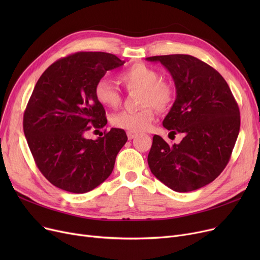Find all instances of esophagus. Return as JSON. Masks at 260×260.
I'll return each instance as SVG.
<instances>
[{
  "label": "esophagus",
  "mask_w": 260,
  "mask_h": 260,
  "mask_svg": "<svg viewBox=\"0 0 260 260\" xmlns=\"http://www.w3.org/2000/svg\"><path fill=\"white\" fill-rule=\"evenodd\" d=\"M138 136V134L137 133H135V132H127V138L131 140V139H134V138H136Z\"/></svg>",
  "instance_id": "obj_1"
}]
</instances>
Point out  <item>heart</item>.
<instances>
[{"label": "heart", "mask_w": 260, "mask_h": 260, "mask_svg": "<svg viewBox=\"0 0 260 260\" xmlns=\"http://www.w3.org/2000/svg\"><path fill=\"white\" fill-rule=\"evenodd\" d=\"M120 80L128 90H141L142 109L136 112H120L112 117V123L129 132H142L151 126L155 118L153 106L165 111L175 99V88L171 83L161 81L160 73L145 64H134L120 74ZM98 102L107 107H117L121 103V91L106 77L100 78L94 85Z\"/></svg>", "instance_id": "obj_1"}]
</instances>
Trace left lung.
Here are the masks:
<instances>
[{
	"mask_svg": "<svg viewBox=\"0 0 260 260\" xmlns=\"http://www.w3.org/2000/svg\"><path fill=\"white\" fill-rule=\"evenodd\" d=\"M171 73L176 100L163 120L171 134L182 133L179 144L169 145L155 135L147 162L157 179L176 192L198 189L224 170L240 128L238 104L223 77L189 54L146 58Z\"/></svg>",
	"mask_w": 260,
	"mask_h": 260,
	"instance_id": "8db88e82",
	"label": "left lung"
}]
</instances>
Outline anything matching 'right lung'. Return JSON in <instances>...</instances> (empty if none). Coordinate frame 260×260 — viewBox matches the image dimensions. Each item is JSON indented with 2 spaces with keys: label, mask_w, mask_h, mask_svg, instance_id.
I'll use <instances>...</instances> for the list:
<instances>
[{
  "label": "right lung",
  "mask_w": 260,
  "mask_h": 260,
  "mask_svg": "<svg viewBox=\"0 0 260 260\" xmlns=\"http://www.w3.org/2000/svg\"><path fill=\"white\" fill-rule=\"evenodd\" d=\"M123 64L112 53L79 51L52 63L38 80L23 129L38 169L54 186L83 194L112 174L127 141L125 132L112 128L97 140L86 139L85 134L107 123L95 99V83Z\"/></svg>",
  "instance_id": "add662e5"
}]
</instances>
